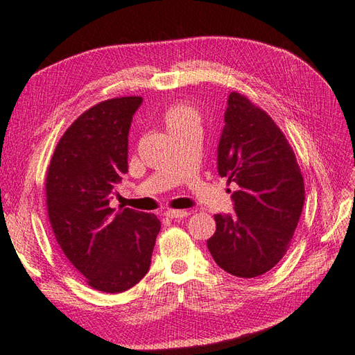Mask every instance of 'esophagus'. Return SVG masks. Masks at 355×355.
I'll return each instance as SVG.
<instances>
[{
    "label": "esophagus",
    "instance_id": "esophagus-1",
    "mask_svg": "<svg viewBox=\"0 0 355 355\" xmlns=\"http://www.w3.org/2000/svg\"><path fill=\"white\" fill-rule=\"evenodd\" d=\"M164 215L171 218V220H182V218H186L187 215H189V212L187 210H173V209H169L166 210Z\"/></svg>",
    "mask_w": 355,
    "mask_h": 355
}]
</instances>
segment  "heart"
<instances>
[{
    "mask_svg": "<svg viewBox=\"0 0 355 355\" xmlns=\"http://www.w3.org/2000/svg\"><path fill=\"white\" fill-rule=\"evenodd\" d=\"M164 120L168 128H173V126L189 122V120H198V116L197 112H195L191 107H187V105L175 103L166 110Z\"/></svg>",
    "mask_w": 355,
    "mask_h": 355,
    "instance_id": "heart-1",
    "label": "heart"
}]
</instances>
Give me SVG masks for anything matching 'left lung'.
Wrapping results in <instances>:
<instances>
[{
    "instance_id": "obj_1",
    "label": "left lung",
    "mask_w": 355,
    "mask_h": 355,
    "mask_svg": "<svg viewBox=\"0 0 355 355\" xmlns=\"http://www.w3.org/2000/svg\"><path fill=\"white\" fill-rule=\"evenodd\" d=\"M218 173L238 191L232 193L235 214L215 215L209 252L233 276L267 273L290 247L305 201L304 178L273 119L235 92L224 112Z\"/></svg>"
}]
</instances>
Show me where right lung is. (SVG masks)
Here are the masks:
<instances>
[{"instance_id":"right-lung-1","label":"right lung","mask_w":355,"mask_h":355,"mask_svg":"<svg viewBox=\"0 0 355 355\" xmlns=\"http://www.w3.org/2000/svg\"><path fill=\"white\" fill-rule=\"evenodd\" d=\"M143 99L94 105L64 132L45 180L53 233L87 284L103 293L130 290L148 273L160 221L154 214L112 209L128 172V134Z\"/></svg>"}]
</instances>
